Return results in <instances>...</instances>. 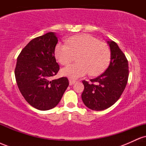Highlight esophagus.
I'll return each instance as SVG.
<instances>
[{"instance_id":"34e87169","label":"esophagus","mask_w":146,"mask_h":146,"mask_svg":"<svg viewBox=\"0 0 146 146\" xmlns=\"http://www.w3.org/2000/svg\"><path fill=\"white\" fill-rule=\"evenodd\" d=\"M75 80H71V79H70L69 80V84L70 85H73V84H75Z\"/></svg>"}]
</instances>
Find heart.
Wrapping results in <instances>:
<instances>
[{
	"mask_svg": "<svg viewBox=\"0 0 146 146\" xmlns=\"http://www.w3.org/2000/svg\"><path fill=\"white\" fill-rule=\"evenodd\" d=\"M56 59L62 65H66L78 55V62L62 68V73L71 78H78L90 72L91 75L101 74L106 69L111 59V53L106 43L89 34L70 37L66 43H58L55 49Z\"/></svg>",
	"mask_w": 146,
	"mask_h": 146,
	"instance_id": "obj_1",
	"label": "heart"
}]
</instances>
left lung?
<instances>
[{
  "label": "left lung",
  "mask_w": 146,
  "mask_h": 146,
  "mask_svg": "<svg viewBox=\"0 0 146 146\" xmlns=\"http://www.w3.org/2000/svg\"><path fill=\"white\" fill-rule=\"evenodd\" d=\"M111 52L110 65L98 78L83 80L84 89L82 99L86 106L93 110H103L119 99L126 86L129 75L128 60L114 41H108Z\"/></svg>",
  "instance_id": "obj_1"
}]
</instances>
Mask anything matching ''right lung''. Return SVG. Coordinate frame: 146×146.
Masks as SVG:
<instances>
[{
    "label": "right lung",
    "instance_id": "right-lung-1",
    "mask_svg": "<svg viewBox=\"0 0 146 146\" xmlns=\"http://www.w3.org/2000/svg\"><path fill=\"white\" fill-rule=\"evenodd\" d=\"M58 41L54 33H46L31 40L17 58L14 73L20 92L40 110L56 107L69 84L66 77L50 80L60 70L55 58Z\"/></svg>",
    "mask_w": 146,
    "mask_h": 146
}]
</instances>
